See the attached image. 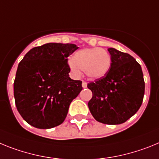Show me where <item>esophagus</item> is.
Instances as JSON below:
<instances>
[{
  "label": "esophagus",
  "mask_w": 159,
  "mask_h": 159,
  "mask_svg": "<svg viewBox=\"0 0 159 159\" xmlns=\"http://www.w3.org/2000/svg\"><path fill=\"white\" fill-rule=\"evenodd\" d=\"M82 87L83 88L87 87V83H86L85 81H82Z\"/></svg>",
  "instance_id": "34e87169"
}]
</instances>
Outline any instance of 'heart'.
Returning <instances> with one entry per match:
<instances>
[{"instance_id":"b5f03b06","label":"heart","mask_w":159,"mask_h":159,"mask_svg":"<svg viewBox=\"0 0 159 159\" xmlns=\"http://www.w3.org/2000/svg\"><path fill=\"white\" fill-rule=\"evenodd\" d=\"M112 58L108 51L102 48H85L76 52L68 66L74 77H80L81 69L91 79H99L108 73Z\"/></svg>"}]
</instances>
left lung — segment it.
Listing matches in <instances>:
<instances>
[{
    "label": "left lung",
    "mask_w": 159,
    "mask_h": 159,
    "mask_svg": "<svg viewBox=\"0 0 159 159\" xmlns=\"http://www.w3.org/2000/svg\"><path fill=\"white\" fill-rule=\"evenodd\" d=\"M112 64L103 78L89 82L93 97L89 111L99 122L118 125L136 114L143 103L145 82L142 67L128 53L109 48Z\"/></svg>",
    "instance_id": "8db88e82"
}]
</instances>
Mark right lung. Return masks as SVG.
Masks as SVG:
<instances>
[{
	"instance_id": "1",
	"label": "right lung",
	"mask_w": 159,
	"mask_h": 159,
	"mask_svg": "<svg viewBox=\"0 0 159 159\" xmlns=\"http://www.w3.org/2000/svg\"><path fill=\"white\" fill-rule=\"evenodd\" d=\"M74 44L47 43L34 47L19 63L13 84L16 109L23 119L39 129H50L66 119L72 101L82 89L70 78L68 57Z\"/></svg>"
}]
</instances>
